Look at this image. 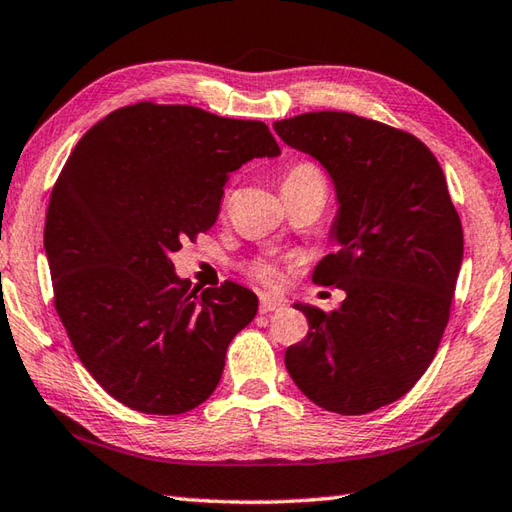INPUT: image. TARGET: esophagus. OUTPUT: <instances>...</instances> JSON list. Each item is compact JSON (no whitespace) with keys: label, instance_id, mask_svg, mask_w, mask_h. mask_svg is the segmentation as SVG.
Listing matches in <instances>:
<instances>
[{"label":"esophagus","instance_id":"34e87169","mask_svg":"<svg viewBox=\"0 0 512 512\" xmlns=\"http://www.w3.org/2000/svg\"><path fill=\"white\" fill-rule=\"evenodd\" d=\"M284 308L282 299H275V297H262V302H259V313L268 315V313H277V310Z\"/></svg>","mask_w":512,"mask_h":512}]
</instances>
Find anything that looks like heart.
<instances>
[{"label":"heart","instance_id":"b5f03b06","mask_svg":"<svg viewBox=\"0 0 512 512\" xmlns=\"http://www.w3.org/2000/svg\"><path fill=\"white\" fill-rule=\"evenodd\" d=\"M293 188H322L326 190V179L313 162H297L290 166L284 175L282 190H293ZM253 275L264 282L266 286H275L279 282V273L273 264L268 262H257L253 266Z\"/></svg>","mask_w":512,"mask_h":512}]
</instances>
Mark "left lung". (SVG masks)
<instances>
[{"instance_id": "left-lung-1", "label": "left lung", "mask_w": 512, "mask_h": 512, "mask_svg": "<svg viewBox=\"0 0 512 512\" xmlns=\"http://www.w3.org/2000/svg\"><path fill=\"white\" fill-rule=\"evenodd\" d=\"M273 128L333 179L337 250L313 282L346 293L333 313L295 304L308 335L284 362L319 408L366 415L404 397L433 362L464 257L462 222L442 166L404 130L337 110Z\"/></svg>"}]
</instances>
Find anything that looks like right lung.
I'll return each mask as SVG.
<instances>
[{
	"mask_svg": "<svg viewBox=\"0 0 512 512\" xmlns=\"http://www.w3.org/2000/svg\"><path fill=\"white\" fill-rule=\"evenodd\" d=\"M277 155L264 122L182 104L117 108L77 142L44 248L70 344L117 402L182 415L217 388L257 295L235 282L199 293L170 255L215 224L233 170Z\"/></svg>",
	"mask_w": 512,
	"mask_h": 512,
	"instance_id": "obj_1",
	"label": "right lung"
}]
</instances>
